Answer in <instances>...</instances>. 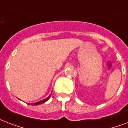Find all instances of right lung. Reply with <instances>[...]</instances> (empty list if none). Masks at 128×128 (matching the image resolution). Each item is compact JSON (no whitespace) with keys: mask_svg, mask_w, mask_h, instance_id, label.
Listing matches in <instances>:
<instances>
[{"mask_svg":"<svg viewBox=\"0 0 128 128\" xmlns=\"http://www.w3.org/2000/svg\"><path fill=\"white\" fill-rule=\"evenodd\" d=\"M50 95L48 97V98H46V99H44V100H42V101H39V102H37V103H34V105H40V104H42V103H45L46 101H47L49 99H50Z\"/></svg>","mask_w":128,"mask_h":128,"instance_id":"right-lung-1","label":"right lung"}]
</instances>
